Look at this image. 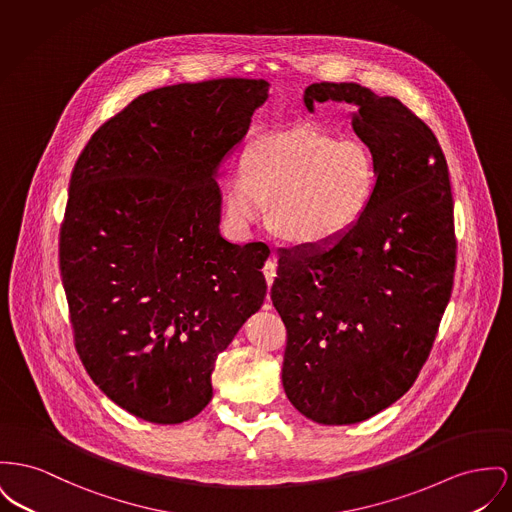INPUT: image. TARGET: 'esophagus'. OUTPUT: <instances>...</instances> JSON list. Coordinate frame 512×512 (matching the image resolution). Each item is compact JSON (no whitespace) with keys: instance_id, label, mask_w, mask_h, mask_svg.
Masks as SVG:
<instances>
[{"instance_id":"obj_1","label":"esophagus","mask_w":512,"mask_h":512,"mask_svg":"<svg viewBox=\"0 0 512 512\" xmlns=\"http://www.w3.org/2000/svg\"><path fill=\"white\" fill-rule=\"evenodd\" d=\"M263 274H265V280H267V284H269V288H271L272 280H274V276H276V263H274V259H269V261L265 263ZM267 307H271V298H269V296H267Z\"/></svg>"}]
</instances>
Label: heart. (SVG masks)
Returning a JSON list of instances; mask_svg holds the SVG:
<instances>
[{
  "label": "heart",
  "mask_w": 512,
  "mask_h": 512,
  "mask_svg": "<svg viewBox=\"0 0 512 512\" xmlns=\"http://www.w3.org/2000/svg\"><path fill=\"white\" fill-rule=\"evenodd\" d=\"M377 162L358 139L338 141L298 125L257 137L241 154V172L224 185V220L245 236L271 201L276 234L298 245H321L344 236L369 209Z\"/></svg>",
  "instance_id": "1"
}]
</instances>
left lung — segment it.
Listing matches in <instances>:
<instances>
[{
  "label": "left lung",
  "mask_w": 512,
  "mask_h": 512,
  "mask_svg": "<svg viewBox=\"0 0 512 512\" xmlns=\"http://www.w3.org/2000/svg\"><path fill=\"white\" fill-rule=\"evenodd\" d=\"M329 100L356 106L375 193L344 236L280 253L271 300L288 331V400L309 420L350 425L408 392L431 352L451 300L454 205L437 137L398 98L358 83L303 92L309 112Z\"/></svg>",
  "instance_id": "8db88e82"
}]
</instances>
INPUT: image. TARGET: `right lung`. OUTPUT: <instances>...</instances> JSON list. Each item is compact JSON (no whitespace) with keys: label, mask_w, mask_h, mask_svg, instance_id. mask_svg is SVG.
I'll return each instance as SVG.
<instances>
[{"label":"right lung","mask_w":512,"mask_h":512,"mask_svg":"<svg viewBox=\"0 0 512 512\" xmlns=\"http://www.w3.org/2000/svg\"><path fill=\"white\" fill-rule=\"evenodd\" d=\"M269 87L212 79L145 92L73 168L60 269L75 348L96 387L141 420L195 418L216 356L267 296L271 251L220 236L216 176Z\"/></svg>","instance_id":"right-lung-1"}]
</instances>
